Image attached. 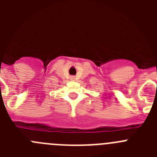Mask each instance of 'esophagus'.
Listing matches in <instances>:
<instances>
[{
    "label": "esophagus",
    "instance_id": "1",
    "mask_svg": "<svg viewBox=\"0 0 157 157\" xmlns=\"http://www.w3.org/2000/svg\"><path fill=\"white\" fill-rule=\"evenodd\" d=\"M73 78V79H75V78Z\"/></svg>",
    "mask_w": 157,
    "mask_h": 157
}]
</instances>
